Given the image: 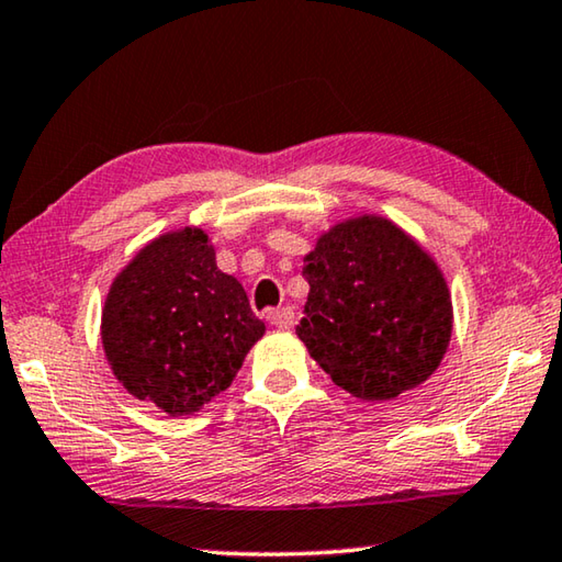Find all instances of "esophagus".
Segmentation results:
<instances>
[{
  "label": "esophagus",
  "mask_w": 562,
  "mask_h": 562,
  "mask_svg": "<svg viewBox=\"0 0 562 562\" xmlns=\"http://www.w3.org/2000/svg\"><path fill=\"white\" fill-rule=\"evenodd\" d=\"M268 322L278 329H292L294 327V310L292 307H278L268 312Z\"/></svg>",
  "instance_id": "esophagus-1"
}]
</instances>
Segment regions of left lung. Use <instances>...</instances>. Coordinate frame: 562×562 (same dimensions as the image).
I'll list each match as a JSON object with an SVG mask.
<instances>
[{
	"instance_id": "1",
	"label": "left lung",
	"mask_w": 562,
	"mask_h": 562,
	"mask_svg": "<svg viewBox=\"0 0 562 562\" xmlns=\"http://www.w3.org/2000/svg\"><path fill=\"white\" fill-rule=\"evenodd\" d=\"M302 274L310 294L297 337L345 392L392 402L439 369L453 329L449 284L389 217L331 225L304 255Z\"/></svg>"
}]
</instances>
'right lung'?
<instances>
[{"mask_svg":"<svg viewBox=\"0 0 562 562\" xmlns=\"http://www.w3.org/2000/svg\"><path fill=\"white\" fill-rule=\"evenodd\" d=\"M262 335L243 284L217 268L211 237L195 225L140 247L101 312L113 376L168 416L201 412L225 392Z\"/></svg>","mask_w":562,"mask_h":562,"instance_id":"right-lung-1","label":"right lung"}]
</instances>
